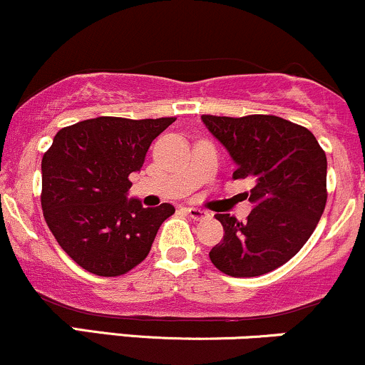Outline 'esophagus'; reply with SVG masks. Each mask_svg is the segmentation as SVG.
I'll return each mask as SVG.
<instances>
[{
  "mask_svg": "<svg viewBox=\"0 0 365 365\" xmlns=\"http://www.w3.org/2000/svg\"><path fill=\"white\" fill-rule=\"evenodd\" d=\"M185 211H187V215L195 221H202V220H206V217H209V212L204 211V209H199V207H187Z\"/></svg>",
  "mask_w": 365,
  "mask_h": 365,
  "instance_id": "obj_1",
  "label": "esophagus"
}]
</instances>
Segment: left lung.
I'll use <instances>...</instances> for the list:
<instances>
[{"label": "left lung", "mask_w": 365, "mask_h": 365, "mask_svg": "<svg viewBox=\"0 0 365 365\" xmlns=\"http://www.w3.org/2000/svg\"><path fill=\"white\" fill-rule=\"evenodd\" d=\"M237 165L233 178H252L245 223L216 215L223 242L209 257L235 278L266 274L302 249L326 206L324 150L307 128L271 115L200 116Z\"/></svg>", "instance_id": "8db88e82"}]
</instances>
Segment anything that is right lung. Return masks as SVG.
Listing matches in <instances>:
<instances>
[{
  "instance_id": "1",
  "label": "right lung",
  "mask_w": 365,
  "mask_h": 365,
  "mask_svg": "<svg viewBox=\"0 0 365 365\" xmlns=\"http://www.w3.org/2000/svg\"><path fill=\"white\" fill-rule=\"evenodd\" d=\"M175 118L83 120L61 128L44 154V220L61 249L98 276H120L148 257L171 204L144 207L128 197L150 142Z\"/></svg>"
}]
</instances>
